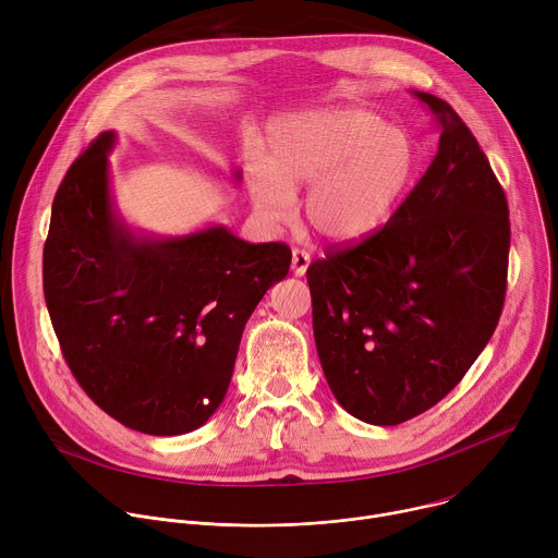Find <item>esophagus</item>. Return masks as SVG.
I'll return each mask as SVG.
<instances>
[{"instance_id": "obj_1", "label": "esophagus", "mask_w": 558, "mask_h": 558, "mask_svg": "<svg viewBox=\"0 0 558 558\" xmlns=\"http://www.w3.org/2000/svg\"><path fill=\"white\" fill-rule=\"evenodd\" d=\"M308 265H311V256L306 254V252H302V250H293V254H291V269H293V276H304L306 274V269H308Z\"/></svg>"}]
</instances>
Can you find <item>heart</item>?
<instances>
[{
    "label": "heart",
    "mask_w": 558,
    "mask_h": 558,
    "mask_svg": "<svg viewBox=\"0 0 558 558\" xmlns=\"http://www.w3.org/2000/svg\"><path fill=\"white\" fill-rule=\"evenodd\" d=\"M417 172L420 147L409 130L368 108L347 106L280 121L267 158H252L245 179L263 220L284 222L293 190L308 185L306 222L333 243H357L392 220Z\"/></svg>",
    "instance_id": "obj_1"
}]
</instances>
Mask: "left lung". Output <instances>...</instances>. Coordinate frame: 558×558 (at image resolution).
Masks as SVG:
<instances>
[{"instance_id":"obj_1","label":"left lung","mask_w":558,"mask_h":558,"mask_svg":"<svg viewBox=\"0 0 558 558\" xmlns=\"http://www.w3.org/2000/svg\"><path fill=\"white\" fill-rule=\"evenodd\" d=\"M413 95L441 130L430 168L384 229L306 271L329 388L373 426L444 400L490 342L506 298V194L459 114Z\"/></svg>"}]
</instances>
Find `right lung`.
Returning <instances> with one entry per match:
<instances>
[{
  "mask_svg": "<svg viewBox=\"0 0 558 558\" xmlns=\"http://www.w3.org/2000/svg\"><path fill=\"white\" fill-rule=\"evenodd\" d=\"M114 143L104 132L57 190L44 295L63 357L99 409L145 435H185L222 404L245 325L287 278L291 250L252 245L225 225L132 229L112 198Z\"/></svg>",
  "mask_w": 558,
  "mask_h": 558,
  "instance_id": "obj_1",
  "label": "right lung"
}]
</instances>
